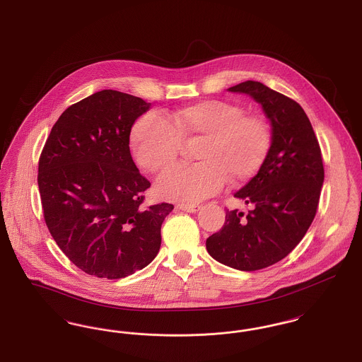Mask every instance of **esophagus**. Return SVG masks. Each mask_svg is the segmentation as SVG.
<instances>
[{
  "instance_id": "esophagus-1",
  "label": "esophagus",
  "mask_w": 362,
  "mask_h": 362,
  "mask_svg": "<svg viewBox=\"0 0 362 362\" xmlns=\"http://www.w3.org/2000/svg\"><path fill=\"white\" fill-rule=\"evenodd\" d=\"M177 208L180 211H185V212L195 213L198 212L201 209V206L198 204H182V205H177Z\"/></svg>"
}]
</instances>
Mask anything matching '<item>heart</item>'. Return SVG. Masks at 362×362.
<instances>
[{
    "label": "heart",
    "instance_id": "heart-1",
    "mask_svg": "<svg viewBox=\"0 0 362 362\" xmlns=\"http://www.w3.org/2000/svg\"><path fill=\"white\" fill-rule=\"evenodd\" d=\"M243 113L242 107L218 100L180 107L168 115V122L146 113L131 129L132 156L142 170L160 173L176 161L182 144L199 142L194 150L197 164L164 173L157 192L182 204L202 201L220 192L226 180L245 183L267 158L271 129L261 117Z\"/></svg>",
    "mask_w": 362,
    "mask_h": 362
}]
</instances>
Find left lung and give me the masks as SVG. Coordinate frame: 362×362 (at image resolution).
<instances>
[{
	"label": "left lung",
	"instance_id": "left-lung-1",
	"mask_svg": "<svg viewBox=\"0 0 362 362\" xmlns=\"http://www.w3.org/2000/svg\"><path fill=\"white\" fill-rule=\"evenodd\" d=\"M228 90L261 104L272 142L258 173L235 192L253 209L246 216L227 209L221 230L206 239V250L227 267L252 272L276 264L302 240L317 212L324 167L316 134L298 103L255 81Z\"/></svg>",
	"mask_w": 362,
	"mask_h": 362
}]
</instances>
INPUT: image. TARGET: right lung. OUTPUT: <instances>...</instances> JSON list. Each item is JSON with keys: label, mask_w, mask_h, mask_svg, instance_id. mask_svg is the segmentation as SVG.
I'll return each instance as SVG.
<instances>
[{"label": "right lung", "mask_w": 362, "mask_h": 362, "mask_svg": "<svg viewBox=\"0 0 362 362\" xmlns=\"http://www.w3.org/2000/svg\"><path fill=\"white\" fill-rule=\"evenodd\" d=\"M150 107L103 90L66 107L38 164L43 217L59 247L91 276L122 279L145 268L161 246L172 204L145 206L150 182L129 153L134 122Z\"/></svg>", "instance_id": "1"}]
</instances>
